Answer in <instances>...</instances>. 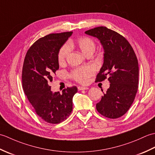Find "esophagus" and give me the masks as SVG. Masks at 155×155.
Masks as SVG:
<instances>
[{"label":"esophagus","instance_id":"34e87169","mask_svg":"<svg viewBox=\"0 0 155 155\" xmlns=\"http://www.w3.org/2000/svg\"><path fill=\"white\" fill-rule=\"evenodd\" d=\"M88 89V87H78V91H82V90H87Z\"/></svg>","mask_w":155,"mask_h":155}]
</instances>
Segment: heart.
<instances>
[{
	"label": "heart",
	"instance_id": "heart-1",
	"mask_svg": "<svg viewBox=\"0 0 155 155\" xmlns=\"http://www.w3.org/2000/svg\"><path fill=\"white\" fill-rule=\"evenodd\" d=\"M77 45L81 49L82 52L85 55H87L91 52H93L96 48V45L93 39L87 37H81L76 41ZM71 51L70 46L67 44L64 45L60 48L58 53V61L60 64H64L67 56ZM94 68L91 66H83L72 70L71 72V77L75 81L82 84L87 83L88 78L94 74Z\"/></svg>",
	"mask_w": 155,
	"mask_h": 155
}]
</instances>
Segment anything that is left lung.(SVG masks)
Masks as SVG:
<instances>
[{
	"label": "left lung",
	"mask_w": 155,
	"mask_h": 155,
	"mask_svg": "<svg viewBox=\"0 0 155 155\" xmlns=\"http://www.w3.org/2000/svg\"><path fill=\"white\" fill-rule=\"evenodd\" d=\"M104 48V62L96 81L106 79L110 87L96 105L97 111L109 118L123 116L132 105L139 87V64L133 47L123 36L105 27L87 31Z\"/></svg>",
	"instance_id": "left-lung-1"
}]
</instances>
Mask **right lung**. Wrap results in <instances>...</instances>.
Listing matches in <instances>:
<instances>
[{
	"mask_svg": "<svg viewBox=\"0 0 155 155\" xmlns=\"http://www.w3.org/2000/svg\"><path fill=\"white\" fill-rule=\"evenodd\" d=\"M72 32L52 33L39 38L26 54L22 71V88L35 113L45 122L58 124L72 110L77 87L52 93L50 83L59 68L58 53Z\"/></svg>",
	"mask_w": 155,
	"mask_h": 155,
	"instance_id": "add662e5",
	"label": "right lung"
}]
</instances>
